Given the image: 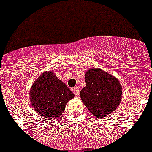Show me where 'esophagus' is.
<instances>
[{
    "mask_svg": "<svg viewBox=\"0 0 152 152\" xmlns=\"http://www.w3.org/2000/svg\"><path fill=\"white\" fill-rule=\"evenodd\" d=\"M73 92L76 96H79V94H80V90L77 88H74Z\"/></svg>",
    "mask_w": 152,
    "mask_h": 152,
    "instance_id": "34e87169",
    "label": "esophagus"
}]
</instances>
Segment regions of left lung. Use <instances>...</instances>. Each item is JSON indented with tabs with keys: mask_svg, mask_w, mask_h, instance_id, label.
I'll use <instances>...</instances> for the list:
<instances>
[{
	"mask_svg": "<svg viewBox=\"0 0 152 152\" xmlns=\"http://www.w3.org/2000/svg\"><path fill=\"white\" fill-rule=\"evenodd\" d=\"M86 87L80 98L88 110L96 118H103L116 110L122 99V87L116 77L100 68L85 73Z\"/></svg>",
	"mask_w": 152,
	"mask_h": 152,
	"instance_id": "left-lung-1",
	"label": "left lung"
}]
</instances>
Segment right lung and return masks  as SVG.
Instances as JSON below:
<instances>
[{"label":"right lung","instance_id":"add662e5","mask_svg":"<svg viewBox=\"0 0 152 152\" xmlns=\"http://www.w3.org/2000/svg\"><path fill=\"white\" fill-rule=\"evenodd\" d=\"M75 94L53 72L42 74L32 85L29 97L32 106L39 116L56 119L64 113L65 106Z\"/></svg>","mask_w":152,"mask_h":152}]
</instances>
